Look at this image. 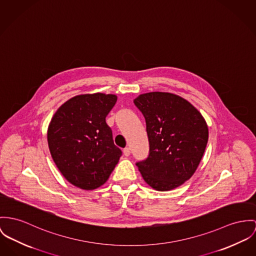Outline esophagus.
I'll list each match as a JSON object with an SVG mask.
<instances>
[{
	"mask_svg": "<svg viewBox=\"0 0 256 256\" xmlns=\"http://www.w3.org/2000/svg\"><path fill=\"white\" fill-rule=\"evenodd\" d=\"M124 155L126 157H128V156L130 155V149L128 147H126V148L124 149Z\"/></svg>",
	"mask_w": 256,
	"mask_h": 256,
	"instance_id": "34e87169",
	"label": "esophagus"
}]
</instances>
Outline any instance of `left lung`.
<instances>
[{"label": "left lung", "mask_w": 256, "mask_h": 256, "mask_svg": "<svg viewBox=\"0 0 256 256\" xmlns=\"http://www.w3.org/2000/svg\"><path fill=\"white\" fill-rule=\"evenodd\" d=\"M134 102L146 120L150 145L138 170L153 189H176L197 170L208 144V124L196 107L174 94H142Z\"/></svg>", "instance_id": "1"}]
</instances>
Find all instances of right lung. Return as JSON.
Masks as SVG:
<instances>
[{
	"label": "right lung",
	"instance_id": "1",
	"mask_svg": "<svg viewBox=\"0 0 256 256\" xmlns=\"http://www.w3.org/2000/svg\"><path fill=\"white\" fill-rule=\"evenodd\" d=\"M117 98L102 92L76 96L50 122L46 136L52 158L61 174L80 189L103 185L122 156L105 120Z\"/></svg>",
	"mask_w": 256,
	"mask_h": 256
}]
</instances>
